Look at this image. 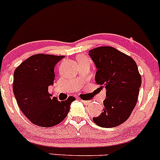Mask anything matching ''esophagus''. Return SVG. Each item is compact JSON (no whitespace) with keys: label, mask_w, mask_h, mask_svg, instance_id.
<instances>
[{"label":"esophagus","mask_w":160,"mask_h":160,"mask_svg":"<svg viewBox=\"0 0 160 160\" xmlns=\"http://www.w3.org/2000/svg\"><path fill=\"white\" fill-rule=\"evenodd\" d=\"M81 102H82V103H83L84 104H85V105H89V104H90V103H91V102H90V101L82 100V99H81Z\"/></svg>","instance_id":"1"}]
</instances>
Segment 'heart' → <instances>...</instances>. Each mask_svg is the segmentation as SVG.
I'll return each instance as SVG.
<instances>
[{
	"label": "heart",
	"mask_w": 160,
	"mask_h": 160,
	"mask_svg": "<svg viewBox=\"0 0 160 160\" xmlns=\"http://www.w3.org/2000/svg\"><path fill=\"white\" fill-rule=\"evenodd\" d=\"M89 58H87L86 56H83V55H80L78 57V61H82V60H87Z\"/></svg>",
	"instance_id": "b5f03b06"
}]
</instances>
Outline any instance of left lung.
I'll return each instance as SVG.
<instances>
[{
  "instance_id": "1",
  "label": "left lung",
  "mask_w": 160,
  "mask_h": 160,
  "mask_svg": "<svg viewBox=\"0 0 160 160\" xmlns=\"http://www.w3.org/2000/svg\"><path fill=\"white\" fill-rule=\"evenodd\" d=\"M96 66L95 82L105 87L103 112L92 118L96 125L112 128L123 123L136 105L141 77L132 58L111 47L89 51Z\"/></svg>"
}]
</instances>
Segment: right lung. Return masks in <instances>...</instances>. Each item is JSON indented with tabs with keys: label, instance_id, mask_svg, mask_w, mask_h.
Returning a JSON list of instances; mask_svg holds the SVG:
<instances>
[{
	"label": "right lung",
	"instance_id": "1",
	"mask_svg": "<svg viewBox=\"0 0 160 160\" xmlns=\"http://www.w3.org/2000/svg\"><path fill=\"white\" fill-rule=\"evenodd\" d=\"M64 56L36 54L22 62L14 71L13 93L18 105L32 123L52 127L65 120L74 97L58 101L48 88L55 78L54 68Z\"/></svg>",
	"mask_w": 160,
	"mask_h": 160
}]
</instances>
